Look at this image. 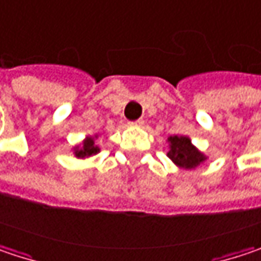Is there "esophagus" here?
<instances>
[{
    "mask_svg": "<svg viewBox=\"0 0 261 261\" xmlns=\"http://www.w3.org/2000/svg\"><path fill=\"white\" fill-rule=\"evenodd\" d=\"M130 126H135V127H141V126H144V120H137V121H130L129 123Z\"/></svg>",
    "mask_w": 261,
    "mask_h": 261,
    "instance_id": "esophagus-1",
    "label": "esophagus"
}]
</instances>
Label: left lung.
<instances>
[{
	"mask_svg": "<svg viewBox=\"0 0 261 261\" xmlns=\"http://www.w3.org/2000/svg\"><path fill=\"white\" fill-rule=\"evenodd\" d=\"M168 144H169V150L166 156L179 169H196L208 159V156L203 154L196 145H193L192 140L186 135L169 137Z\"/></svg>",
	"mask_w": 261,
	"mask_h": 261,
	"instance_id": "8db88e82",
	"label": "left lung"
}]
</instances>
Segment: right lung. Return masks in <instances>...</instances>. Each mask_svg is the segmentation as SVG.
Wrapping results in <instances>:
<instances>
[{"label":"right lung","instance_id":"obj_1","mask_svg":"<svg viewBox=\"0 0 261 261\" xmlns=\"http://www.w3.org/2000/svg\"><path fill=\"white\" fill-rule=\"evenodd\" d=\"M98 138V135H89L86 137L80 144L74 145L71 150H72V154L77 159H87L98 154L101 151V148L95 144V141Z\"/></svg>","mask_w":261,"mask_h":261}]
</instances>
